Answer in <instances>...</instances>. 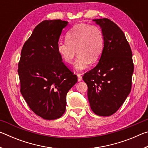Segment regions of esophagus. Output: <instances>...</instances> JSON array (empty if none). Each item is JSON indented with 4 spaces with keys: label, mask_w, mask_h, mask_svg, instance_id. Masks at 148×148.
<instances>
[{
    "label": "esophagus",
    "mask_w": 148,
    "mask_h": 148,
    "mask_svg": "<svg viewBox=\"0 0 148 148\" xmlns=\"http://www.w3.org/2000/svg\"><path fill=\"white\" fill-rule=\"evenodd\" d=\"M77 80H78V82H80L82 79V77L81 76V74H77Z\"/></svg>",
    "instance_id": "1"
}]
</instances>
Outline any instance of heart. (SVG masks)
Masks as SVG:
<instances>
[{
    "instance_id": "heart-1",
    "label": "heart",
    "mask_w": 148,
    "mask_h": 148,
    "mask_svg": "<svg viewBox=\"0 0 148 148\" xmlns=\"http://www.w3.org/2000/svg\"><path fill=\"white\" fill-rule=\"evenodd\" d=\"M66 39L64 41H59L57 51L63 61L68 64L73 61L77 51L78 57L74 63L76 71H83L91 62L98 61L103 52L104 34L96 25L86 23L75 25L67 32Z\"/></svg>"
}]
</instances>
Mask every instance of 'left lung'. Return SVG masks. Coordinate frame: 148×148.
I'll return each mask as SVG.
<instances>
[{
	"instance_id": "1",
	"label": "left lung",
	"mask_w": 148,
	"mask_h": 148,
	"mask_svg": "<svg viewBox=\"0 0 148 148\" xmlns=\"http://www.w3.org/2000/svg\"><path fill=\"white\" fill-rule=\"evenodd\" d=\"M104 37L103 52L94 69L85 73L87 97L95 114L109 116L117 111L130 93L134 71L132 53L122 30L107 18L93 19Z\"/></svg>"
}]
</instances>
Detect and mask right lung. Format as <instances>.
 Here are the masks:
<instances>
[{
	"mask_svg": "<svg viewBox=\"0 0 148 148\" xmlns=\"http://www.w3.org/2000/svg\"><path fill=\"white\" fill-rule=\"evenodd\" d=\"M67 24L61 19L43 21L21 49L17 70L20 91L32 111L45 119L64 114L67 92L77 82L57 51L60 35Z\"/></svg>",
	"mask_w": 148,
	"mask_h": 148,
	"instance_id": "obj_1",
	"label": "right lung"
}]
</instances>
